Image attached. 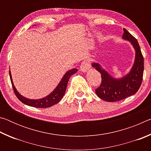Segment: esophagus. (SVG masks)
<instances>
[{
	"label": "esophagus",
	"mask_w": 151,
	"mask_h": 151,
	"mask_svg": "<svg viewBox=\"0 0 151 151\" xmlns=\"http://www.w3.org/2000/svg\"><path fill=\"white\" fill-rule=\"evenodd\" d=\"M80 67H81V70L82 72L86 73V71H87L89 68H91V65H90V63L87 62V61H83V62L81 63Z\"/></svg>",
	"instance_id": "esophagus-1"
}]
</instances>
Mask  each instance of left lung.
<instances>
[{
  "mask_svg": "<svg viewBox=\"0 0 151 151\" xmlns=\"http://www.w3.org/2000/svg\"><path fill=\"white\" fill-rule=\"evenodd\" d=\"M122 39L129 40L135 50V59L130 72L122 78H116L102 68L100 64L93 63L92 66L101 73L102 81L101 85L95 92L99 98L107 102H116L133 95L141 85L144 58L137 40L131 33L123 29Z\"/></svg>",
  "mask_w": 151,
  "mask_h": 151,
  "instance_id": "8db88e82",
  "label": "left lung"
}]
</instances>
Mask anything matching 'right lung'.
I'll return each mask as SVG.
<instances>
[{
	"label": "right lung",
	"instance_id": "add662e5",
	"mask_svg": "<svg viewBox=\"0 0 151 151\" xmlns=\"http://www.w3.org/2000/svg\"><path fill=\"white\" fill-rule=\"evenodd\" d=\"M78 69H76V68H73V69H71L67 71V72L64 75L63 77L60 81V83H58L57 87L55 88V90L53 91L52 93L48 94V96H45V98L36 99V100L25 98L23 96H22L21 94L17 91L14 85L12 79L11 70H9V75L14 93L16 94L17 98L19 99L22 103L27 104L28 106L36 107V108H48V107H50L55 105L56 104H57L58 102L62 99L63 96L65 95L66 86H67L68 82V80H69L70 76L73 75V74L76 73Z\"/></svg>",
	"mask_w": 151,
	"mask_h": 151
}]
</instances>
